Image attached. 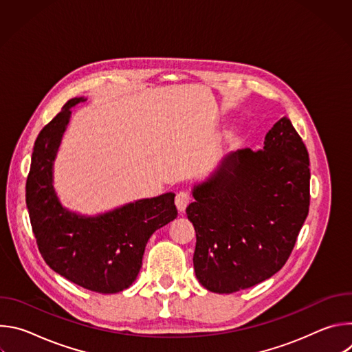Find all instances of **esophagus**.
Returning <instances> with one entry per match:
<instances>
[{"label":"esophagus","instance_id":"obj_1","mask_svg":"<svg viewBox=\"0 0 352 352\" xmlns=\"http://www.w3.org/2000/svg\"><path fill=\"white\" fill-rule=\"evenodd\" d=\"M190 202V196L186 190H179L175 196V205H177V209L178 212H184L186 209V206L189 205Z\"/></svg>","mask_w":352,"mask_h":352}]
</instances>
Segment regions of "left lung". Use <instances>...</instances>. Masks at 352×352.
Returning a JSON list of instances; mask_svg holds the SVG:
<instances>
[{
	"mask_svg": "<svg viewBox=\"0 0 352 352\" xmlns=\"http://www.w3.org/2000/svg\"><path fill=\"white\" fill-rule=\"evenodd\" d=\"M309 179L308 150L287 117L266 133L263 150L227 155L193 186L195 202L186 208L199 283L231 294L277 273L308 216Z\"/></svg>",
	"mask_w": 352,
	"mask_h": 352,
	"instance_id": "left-lung-1",
	"label": "left lung"
}]
</instances>
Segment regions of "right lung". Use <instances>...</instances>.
I'll return each mask as SVG.
<instances>
[{
	"mask_svg": "<svg viewBox=\"0 0 352 352\" xmlns=\"http://www.w3.org/2000/svg\"><path fill=\"white\" fill-rule=\"evenodd\" d=\"M85 100L71 98L40 131L26 181V206L38 250L50 267L86 289L116 294L136 280L148 238L178 212L173 192L94 217L63 208L53 186V164L71 107Z\"/></svg>",
	"mask_w": 352,
	"mask_h": 352,
	"instance_id": "1",
	"label": "right lung"
}]
</instances>
